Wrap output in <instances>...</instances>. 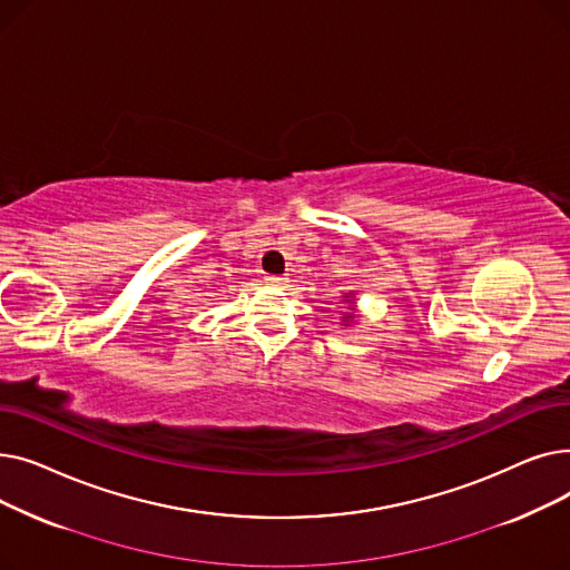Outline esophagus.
I'll return each instance as SVG.
<instances>
[{
    "label": "esophagus",
    "mask_w": 570,
    "mask_h": 570,
    "mask_svg": "<svg viewBox=\"0 0 570 570\" xmlns=\"http://www.w3.org/2000/svg\"><path fill=\"white\" fill-rule=\"evenodd\" d=\"M265 282L273 284V286H282V284H284V277H279V275H267Z\"/></svg>",
    "instance_id": "34e87169"
}]
</instances>
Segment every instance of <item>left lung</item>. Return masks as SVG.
Returning <instances> with one entry per match:
<instances>
[{
    "label": "left lung",
    "mask_w": 570,
    "mask_h": 570,
    "mask_svg": "<svg viewBox=\"0 0 570 570\" xmlns=\"http://www.w3.org/2000/svg\"><path fill=\"white\" fill-rule=\"evenodd\" d=\"M344 297H351V293H348V295H344ZM353 318H355L353 314H344V321H346V325H348Z\"/></svg>",
    "instance_id": "left-lung-1"
}]
</instances>
